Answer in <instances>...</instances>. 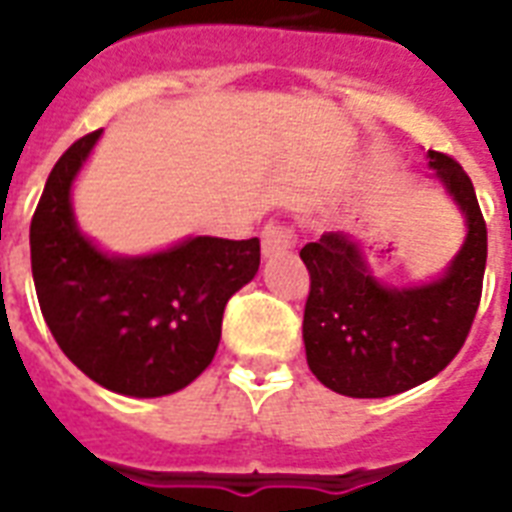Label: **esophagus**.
Segmentation results:
<instances>
[{"label":"esophagus","instance_id":"obj_1","mask_svg":"<svg viewBox=\"0 0 512 512\" xmlns=\"http://www.w3.org/2000/svg\"><path fill=\"white\" fill-rule=\"evenodd\" d=\"M295 244V231L287 228V225H265L263 231V255L276 257L284 255L287 249H292Z\"/></svg>","mask_w":512,"mask_h":512}]
</instances>
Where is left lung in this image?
Here are the masks:
<instances>
[{
	"mask_svg": "<svg viewBox=\"0 0 512 512\" xmlns=\"http://www.w3.org/2000/svg\"><path fill=\"white\" fill-rule=\"evenodd\" d=\"M428 167L465 220L444 271L396 287L374 273L358 236L324 233L300 249L311 273L305 358L321 385L350 398H385L436 377L476 319L486 268V223L460 164L428 151Z\"/></svg>",
	"mask_w": 512,
	"mask_h": 512,
	"instance_id": "obj_1",
	"label": "left lung"
}]
</instances>
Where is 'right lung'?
Returning <instances> with one entry per match:
<instances>
[{"label":"right lung","mask_w":512,"mask_h":512,"mask_svg":"<svg viewBox=\"0 0 512 512\" xmlns=\"http://www.w3.org/2000/svg\"><path fill=\"white\" fill-rule=\"evenodd\" d=\"M103 130L52 167L31 220V273L60 350L119 396L159 398L191 385L215 358L225 303L260 268V239L185 236L119 255L82 231L74 183Z\"/></svg>","instance_id":"right-lung-1"}]
</instances>
